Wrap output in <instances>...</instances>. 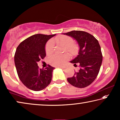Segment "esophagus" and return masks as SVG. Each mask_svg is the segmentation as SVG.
Instances as JSON below:
<instances>
[{"label": "esophagus", "instance_id": "34e87169", "mask_svg": "<svg viewBox=\"0 0 120 120\" xmlns=\"http://www.w3.org/2000/svg\"><path fill=\"white\" fill-rule=\"evenodd\" d=\"M60 68H62L63 70H65L66 68V67L65 66H62V67H60Z\"/></svg>", "mask_w": 120, "mask_h": 120}]
</instances>
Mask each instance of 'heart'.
<instances>
[{"label": "heart", "instance_id": "b5f03b06", "mask_svg": "<svg viewBox=\"0 0 120 120\" xmlns=\"http://www.w3.org/2000/svg\"><path fill=\"white\" fill-rule=\"evenodd\" d=\"M55 41L58 45L65 47V49L69 52L71 54H75L78 49V47L76 45L73 43V40L70 36L61 35L59 37L55 38ZM54 48V44L52 41L48 42L45 45V52L47 55H50L53 53ZM69 56L68 54L61 55H54L49 59V62L52 65L55 66H60L62 65L68 59Z\"/></svg>", "mask_w": 120, "mask_h": 120}]
</instances>
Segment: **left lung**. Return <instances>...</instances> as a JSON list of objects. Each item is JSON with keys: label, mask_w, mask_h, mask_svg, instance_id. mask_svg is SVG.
<instances>
[{"label": "left lung", "mask_w": 120, "mask_h": 120, "mask_svg": "<svg viewBox=\"0 0 120 120\" xmlns=\"http://www.w3.org/2000/svg\"><path fill=\"white\" fill-rule=\"evenodd\" d=\"M64 35L71 37L77 42L78 55L70 62L79 64L80 68L72 77L68 78L70 84L79 88L90 85L97 77L102 62V54L98 41L87 32L73 30ZM77 66V65H76Z\"/></svg>", "instance_id": "1"}]
</instances>
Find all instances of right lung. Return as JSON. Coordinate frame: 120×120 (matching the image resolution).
<instances>
[{
  "mask_svg": "<svg viewBox=\"0 0 120 120\" xmlns=\"http://www.w3.org/2000/svg\"><path fill=\"white\" fill-rule=\"evenodd\" d=\"M56 34H35L19 44L15 52L14 60L18 77L30 90L38 91L50 83L54 67L49 65L45 69L39 68L38 62L46 55L47 41Z\"/></svg>",
  "mask_w": 120,
  "mask_h": 120,
  "instance_id": "1",
  "label": "right lung"
}]
</instances>
